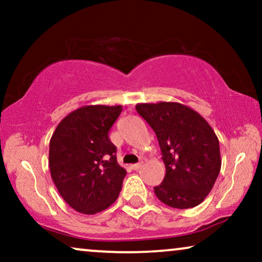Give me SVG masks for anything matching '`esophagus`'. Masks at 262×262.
Returning <instances> with one entry per match:
<instances>
[{"label": "esophagus", "instance_id": "34e87169", "mask_svg": "<svg viewBox=\"0 0 262 262\" xmlns=\"http://www.w3.org/2000/svg\"><path fill=\"white\" fill-rule=\"evenodd\" d=\"M142 162H138V163H135V164H132V166H131V168H132V169H134V170H138L139 169V168H141L142 167Z\"/></svg>", "mask_w": 262, "mask_h": 262}]
</instances>
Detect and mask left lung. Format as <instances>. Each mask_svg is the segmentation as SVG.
I'll return each mask as SVG.
<instances>
[{
	"instance_id": "8db88e82",
	"label": "left lung",
	"mask_w": 262,
	"mask_h": 262,
	"mask_svg": "<svg viewBox=\"0 0 262 262\" xmlns=\"http://www.w3.org/2000/svg\"><path fill=\"white\" fill-rule=\"evenodd\" d=\"M155 131L166 175L154 187L161 202L174 209L199 205L212 189L221 170L220 142L209 123L178 102L136 106Z\"/></svg>"
}]
</instances>
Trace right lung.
<instances>
[{"instance_id":"right-lung-1","label":"right lung","mask_w":262,"mask_h":262,"mask_svg":"<svg viewBox=\"0 0 262 262\" xmlns=\"http://www.w3.org/2000/svg\"><path fill=\"white\" fill-rule=\"evenodd\" d=\"M121 106H84L64 118L50 141L52 180L77 212L94 214L116 202L126 170L117 162L108 132Z\"/></svg>"}]
</instances>
